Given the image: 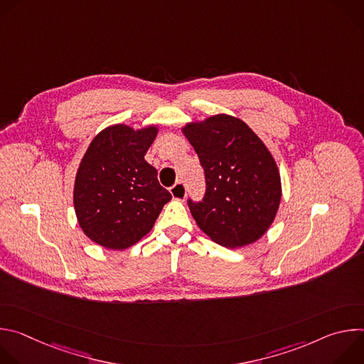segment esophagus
<instances>
[{
  "instance_id": "esophagus-1",
  "label": "esophagus",
  "mask_w": 364,
  "mask_h": 364,
  "mask_svg": "<svg viewBox=\"0 0 364 364\" xmlns=\"http://www.w3.org/2000/svg\"><path fill=\"white\" fill-rule=\"evenodd\" d=\"M170 193H171L173 198H176V200H184V198H186V196H187V191H186V186H184V183H181V181L176 183V184L170 188Z\"/></svg>"
}]
</instances>
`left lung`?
Returning <instances> with one entry per match:
<instances>
[{
    "mask_svg": "<svg viewBox=\"0 0 364 364\" xmlns=\"http://www.w3.org/2000/svg\"><path fill=\"white\" fill-rule=\"evenodd\" d=\"M205 174V196L188 207L197 226L218 245L242 247L274 223L282 197L274 155L237 117L218 114L181 127Z\"/></svg>",
    "mask_w": 364,
    "mask_h": 364,
    "instance_id": "left-lung-1",
    "label": "left lung"
}]
</instances>
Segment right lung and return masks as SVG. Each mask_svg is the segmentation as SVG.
<instances>
[{
	"label": "right lung",
	"mask_w": 364,
	"mask_h": 364,
	"mask_svg": "<svg viewBox=\"0 0 364 364\" xmlns=\"http://www.w3.org/2000/svg\"><path fill=\"white\" fill-rule=\"evenodd\" d=\"M159 125L115 124L89 144L75 177L73 205L82 232L95 243L124 250L148 235L171 194L145 154Z\"/></svg>",
	"instance_id": "add662e5"
}]
</instances>
